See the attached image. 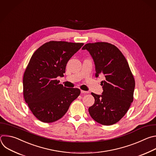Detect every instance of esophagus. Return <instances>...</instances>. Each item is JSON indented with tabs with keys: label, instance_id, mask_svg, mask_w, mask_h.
I'll return each mask as SVG.
<instances>
[{
	"label": "esophagus",
	"instance_id": "34e87169",
	"mask_svg": "<svg viewBox=\"0 0 156 156\" xmlns=\"http://www.w3.org/2000/svg\"><path fill=\"white\" fill-rule=\"evenodd\" d=\"M81 93H83V94H87V93H89V91H84V90H81Z\"/></svg>",
	"mask_w": 156,
	"mask_h": 156
}]
</instances>
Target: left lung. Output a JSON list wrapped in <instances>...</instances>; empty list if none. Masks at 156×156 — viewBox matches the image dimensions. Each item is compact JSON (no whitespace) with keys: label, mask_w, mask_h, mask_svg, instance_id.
<instances>
[{"label":"left lung","mask_w":156,"mask_h":156,"mask_svg":"<svg viewBox=\"0 0 156 156\" xmlns=\"http://www.w3.org/2000/svg\"><path fill=\"white\" fill-rule=\"evenodd\" d=\"M95 66V77L104 75L101 95L91 93L95 103L88 108L93 119L104 126L119 122L133 100L135 82L125 56L115 45L107 42L85 44Z\"/></svg>","instance_id":"left-lung-1"}]
</instances>
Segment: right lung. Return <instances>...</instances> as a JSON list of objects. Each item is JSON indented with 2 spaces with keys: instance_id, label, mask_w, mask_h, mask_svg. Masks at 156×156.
Returning a JSON list of instances; mask_svg holds the SVG:
<instances>
[{
  "instance_id": "1",
  "label": "right lung",
  "mask_w": 156,
  "mask_h": 156,
  "mask_svg": "<svg viewBox=\"0 0 156 156\" xmlns=\"http://www.w3.org/2000/svg\"><path fill=\"white\" fill-rule=\"evenodd\" d=\"M83 43L50 41L33 55L23 76L26 103L39 120L50 123L63 117L80 93L79 88L59 84L56 78L64 76L70 58Z\"/></svg>"
}]
</instances>
